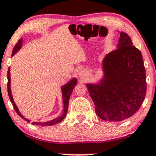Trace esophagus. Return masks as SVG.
I'll list each match as a JSON object with an SVG mask.
<instances>
[{
  "label": "esophagus",
  "instance_id": "esophagus-1",
  "mask_svg": "<svg viewBox=\"0 0 156 156\" xmlns=\"http://www.w3.org/2000/svg\"><path fill=\"white\" fill-rule=\"evenodd\" d=\"M87 76H88V73L87 72H85V71H81V72L79 73V77L80 78H87Z\"/></svg>",
  "mask_w": 156,
  "mask_h": 156
}]
</instances>
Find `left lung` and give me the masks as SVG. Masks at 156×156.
<instances>
[{"instance_id":"left-lung-1","label":"left lung","mask_w":156,"mask_h":156,"mask_svg":"<svg viewBox=\"0 0 156 156\" xmlns=\"http://www.w3.org/2000/svg\"><path fill=\"white\" fill-rule=\"evenodd\" d=\"M117 49L103 61L104 76L98 83H87L95 112L105 121L124 120L139 110L145 98L146 73L141 53L125 32Z\"/></svg>"}]
</instances>
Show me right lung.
I'll return each instance as SVG.
<instances>
[{
  "mask_svg": "<svg viewBox=\"0 0 156 156\" xmlns=\"http://www.w3.org/2000/svg\"><path fill=\"white\" fill-rule=\"evenodd\" d=\"M23 44V38L19 39L17 43L15 44V48H13V51H12V56H13L14 55L17 53V51L20 49L21 47H22ZM11 76H10V67H9L8 69V73H7V78H8V83H7V89H8V94L9 97V99L11 101V103H12V105H13L14 108H15V112H17V114H18L20 117H22L23 119L26 120L28 122H29V119H26V117H23V116L21 114V113L20 112L18 108L16 105L15 101H14L13 97H12V91H11ZM77 84V78H73L72 80H69L67 83H66L65 85L62 86V100H63V103H64V112L63 114L60 116V117L55 118L54 119H52L51 121L45 122H32V125H42V126H51V125H53L57 124V123L60 122L61 121H62L64 119V117H66L67 114V110H68V106H69V97H70V94H72L73 89L76 87Z\"/></svg>",
  "mask_w": 156,
  "mask_h": 156,
  "instance_id": "right-lung-1",
  "label": "right lung"
}]
</instances>
